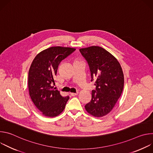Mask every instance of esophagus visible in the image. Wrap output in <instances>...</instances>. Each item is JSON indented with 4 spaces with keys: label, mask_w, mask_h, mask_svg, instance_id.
Returning a JSON list of instances; mask_svg holds the SVG:
<instances>
[{
    "label": "esophagus",
    "mask_w": 153,
    "mask_h": 153,
    "mask_svg": "<svg viewBox=\"0 0 153 153\" xmlns=\"http://www.w3.org/2000/svg\"><path fill=\"white\" fill-rule=\"evenodd\" d=\"M79 94V92H77L76 93H70V94L71 96H77V94Z\"/></svg>",
    "instance_id": "1"
}]
</instances>
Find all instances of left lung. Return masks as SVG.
<instances>
[{"label": "left lung", "mask_w": 153, "mask_h": 153, "mask_svg": "<svg viewBox=\"0 0 153 153\" xmlns=\"http://www.w3.org/2000/svg\"><path fill=\"white\" fill-rule=\"evenodd\" d=\"M79 51L88 62L91 81L94 79L96 85L85 110L94 117L104 116L113 110L122 93L124 76L122 67L117 59L102 47L92 46Z\"/></svg>", "instance_id": "8db88e82"}]
</instances>
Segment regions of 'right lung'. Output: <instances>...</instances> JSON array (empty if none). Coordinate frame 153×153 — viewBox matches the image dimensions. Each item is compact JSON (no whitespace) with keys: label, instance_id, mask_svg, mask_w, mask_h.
Here are the masks:
<instances>
[{"label":"right lung","instance_id":"obj_1","mask_svg":"<svg viewBox=\"0 0 153 153\" xmlns=\"http://www.w3.org/2000/svg\"><path fill=\"white\" fill-rule=\"evenodd\" d=\"M76 50L70 47H53L39 53L28 72V90L34 105L42 114L53 117L65 109L69 96L62 97L54 88V77L61 61Z\"/></svg>","mask_w":153,"mask_h":153}]
</instances>
